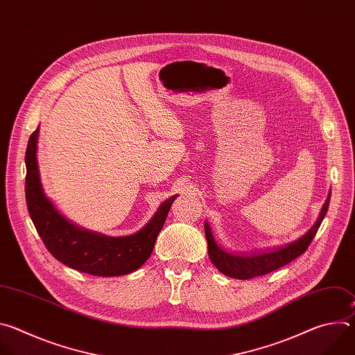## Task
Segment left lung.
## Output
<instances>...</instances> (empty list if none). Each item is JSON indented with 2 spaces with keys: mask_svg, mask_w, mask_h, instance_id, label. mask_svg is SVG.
Returning a JSON list of instances; mask_svg holds the SVG:
<instances>
[{
  "mask_svg": "<svg viewBox=\"0 0 355 355\" xmlns=\"http://www.w3.org/2000/svg\"><path fill=\"white\" fill-rule=\"evenodd\" d=\"M330 195L327 196V200L324 202V205L322 208L320 216L316 220V223L313 225V227L305 234L302 236L299 240H296L295 243L282 247V248H277L274 251H268L264 252V254H252V256H236V254H229V252L223 251L216 243L215 239L211 233L209 225L205 223V236L208 240V252H209V259L212 261V264L225 275L236 278V279H250L254 277H260V275H266L270 274L284 266H286L288 263H291L292 260H295L296 257H299L300 254L306 251V248L309 247V244L312 243L315 234L318 233L326 214L329 209V204H330Z\"/></svg>",
  "mask_w": 355,
  "mask_h": 355,
  "instance_id": "1",
  "label": "left lung"
}]
</instances>
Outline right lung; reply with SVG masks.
<instances>
[{"label":"right lung","instance_id":"right-lung-1","mask_svg":"<svg viewBox=\"0 0 355 355\" xmlns=\"http://www.w3.org/2000/svg\"><path fill=\"white\" fill-rule=\"evenodd\" d=\"M37 135L39 128L31 135L26 147L25 195L29 216L50 254L70 268L98 277L136 271L153 251L177 196L167 199L155 218L133 236L107 237L83 230L66 220L43 193L36 162Z\"/></svg>","mask_w":355,"mask_h":355}]
</instances>
